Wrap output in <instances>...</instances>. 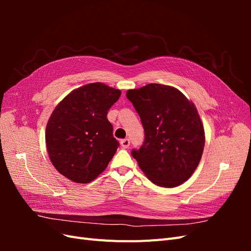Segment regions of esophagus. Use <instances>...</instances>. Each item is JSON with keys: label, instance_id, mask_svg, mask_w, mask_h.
<instances>
[{"label": "esophagus", "instance_id": "esophagus-1", "mask_svg": "<svg viewBox=\"0 0 251 251\" xmlns=\"http://www.w3.org/2000/svg\"><path fill=\"white\" fill-rule=\"evenodd\" d=\"M120 144H121V147H123L124 149H127L128 147H130V139L126 138V139L120 140Z\"/></svg>", "mask_w": 251, "mask_h": 251}]
</instances>
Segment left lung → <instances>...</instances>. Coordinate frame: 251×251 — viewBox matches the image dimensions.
<instances>
[{
    "instance_id": "8db88e82",
    "label": "left lung",
    "mask_w": 251,
    "mask_h": 251,
    "mask_svg": "<svg viewBox=\"0 0 251 251\" xmlns=\"http://www.w3.org/2000/svg\"><path fill=\"white\" fill-rule=\"evenodd\" d=\"M126 97L144 128L142 146L132 151L139 168L156 185L183 183L198 166L205 143L195 104L176 88L159 83L128 90Z\"/></svg>"
}]
</instances>
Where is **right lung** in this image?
<instances>
[{
    "label": "right lung",
    "instance_id": "add662e5",
    "mask_svg": "<svg viewBox=\"0 0 251 251\" xmlns=\"http://www.w3.org/2000/svg\"><path fill=\"white\" fill-rule=\"evenodd\" d=\"M120 94L104 83H88L68 94L52 112L47 151L54 168L68 179L89 183L116 153L119 143L107 115Z\"/></svg>",
    "mask_w": 251,
    "mask_h": 251
}]
</instances>
